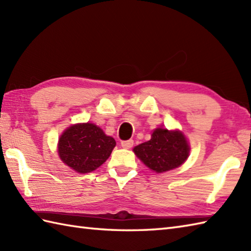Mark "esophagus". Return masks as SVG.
<instances>
[{
  "mask_svg": "<svg viewBox=\"0 0 251 251\" xmlns=\"http://www.w3.org/2000/svg\"><path fill=\"white\" fill-rule=\"evenodd\" d=\"M121 146H122V148H124V149H130V148H132V146H134V140L130 139V140L122 141Z\"/></svg>",
  "mask_w": 251,
  "mask_h": 251,
  "instance_id": "esophagus-1",
  "label": "esophagus"
}]
</instances>
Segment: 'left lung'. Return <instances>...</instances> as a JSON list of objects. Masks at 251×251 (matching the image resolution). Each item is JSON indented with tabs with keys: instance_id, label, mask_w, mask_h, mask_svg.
<instances>
[{
	"instance_id": "1",
	"label": "left lung",
	"mask_w": 251,
	"mask_h": 251,
	"mask_svg": "<svg viewBox=\"0 0 251 251\" xmlns=\"http://www.w3.org/2000/svg\"><path fill=\"white\" fill-rule=\"evenodd\" d=\"M188 141L180 131L157 128L151 140L134 148V152L147 166L156 173L179 167L189 156Z\"/></svg>"
}]
</instances>
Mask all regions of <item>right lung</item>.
Wrapping results in <instances>:
<instances>
[{
  "instance_id": "obj_1",
  "label": "right lung",
  "mask_w": 251,
  "mask_h": 251,
  "mask_svg": "<svg viewBox=\"0 0 251 251\" xmlns=\"http://www.w3.org/2000/svg\"><path fill=\"white\" fill-rule=\"evenodd\" d=\"M115 140L90 123L70 126L61 135L58 152L61 161L77 173H90L101 166L115 147Z\"/></svg>"
}]
</instances>
